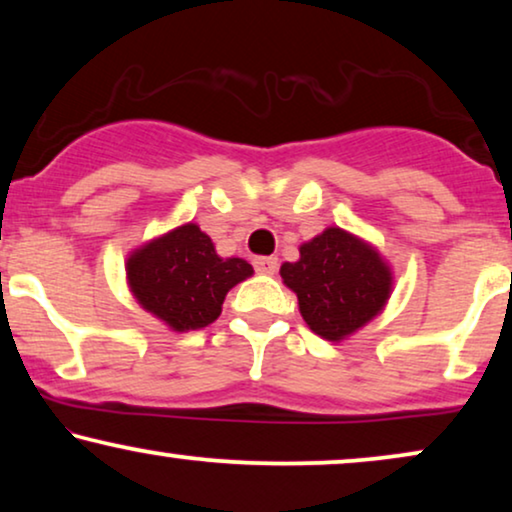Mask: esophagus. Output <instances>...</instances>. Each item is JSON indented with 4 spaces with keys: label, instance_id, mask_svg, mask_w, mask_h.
Instances as JSON below:
<instances>
[{
    "label": "esophagus",
    "instance_id": "obj_1",
    "mask_svg": "<svg viewBox=\"0 0 512 512\" xmlns=\"http://www.w3.org/2000/svg\"><path fill=\"white\" fill-rule=\"evenodd\" d=\"M254 268L256 272H261V275H275L279 268V261L275 256H258L254 258Z\"/></svg>",
    "mask_w": 512,
    "mask_h": 512
}]
</instances>
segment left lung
Wrapping results in <instances>:
<instances>
[{
	"label": "left lung",
	"mask_w": 512,
	"mask_h": 512,
	"mask_svg": "<svg viewBox=\"0 0 512 512\" xmlns=\"http://www.w3.org/2000/svg\"><path fill=\"white\" fill-rule=\"evenodd\" d=\"M298 251V261L282 263L279 275L298 296V310L319 338L347 340L387 307L394 270L375 244L328 226Z\"/></svg>",
	"instance_id": "left-lung-1"
}]
</instances>
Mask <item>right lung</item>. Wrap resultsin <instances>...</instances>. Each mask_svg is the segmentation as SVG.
Wrapping results in <instances>:
<instances>
[{
    "label": "right lung",
    "mask_w": 512,
    "mask_h": 512,
    "mask_svg": "<svg viewBox=\"0 0 512 512\" xmlns=\"http://www.w3.org/2000/svg\"><path fill=\"white\" fill-rule=\"evenodd\" d=\"M251 275L244 258L216 254L198 223L167 230L125 258V279L139 307L174 333L200 331L219 319L226 293Z\"/></svg>",
    "instance_id": "add662e5"
}]
</instances>
